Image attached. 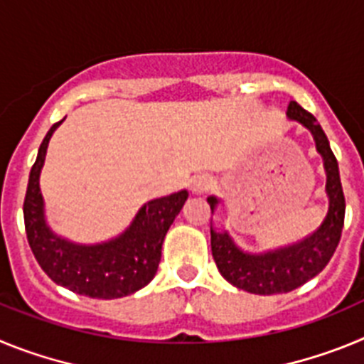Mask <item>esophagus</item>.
<instances>
[{"instance_id": "34e87169", "label": "esophagus", "mask_w": 364, "mask_h": 364, "mask_svg": "<svg viewBox=\"0 0 364 364\" xmlns=\"http://www.w3.org/2000/svg\"><path fill=\"white\" fill-rule=\"evenodd\" d=\"M213 178H210V176H198L191 182V193L193 195H204L213 188Z\"/></svg>"}]
</instances>
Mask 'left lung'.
Masks as SVG:
<instances>
[{
    "instance_id": "obj_1",
    "label": "left lung",
    "mask_w": 364,
    "mask_h": 364,
    "mask_svg": "<svg viewBox=\"0 0 364 364\" xmlns=\"http://www.w3.org/2000/svg\"><path fill=\"white\" fill-rule=\"evenodd\" d=\"M286 117L291 122H299L314 136L315 149L323 159L326 173L324 191L328 197V213L319 230L310 237L268 253L244 252L226 230H217L213 226L211 218V253L218 272L235 288L255 295L288 294L319 275L336 253L345 224V195L339 178V166L323 127L314 114L304 111L297 102L288 104ZM208 204L211 213H215L220 200L211 195L208 197Z\"/></svg>"
}]
</instances>
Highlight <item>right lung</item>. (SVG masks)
<instances>
[{"label":"right lung","mask_w":364,"mask_h":364,"mask_svg":"<svg viewBox=\"0 0 364 364\" xmlns=\"http://www.w3.org/2000/svg\"><path fill=\"white\" fill-rule=\"evenodd\" d=\"M62 122L54 124L45 134L28 175L23 202L28 246L41 269L56 284L74 294L92 299H120L134 294L156 275L166 233L189 193L182 189L169 197L147 202L134 215L129 228L105 242L78 244L54 233L45 217L40 175L50 136Z\"/></svg>","instance_id":"add662e5"}]
</instances>
